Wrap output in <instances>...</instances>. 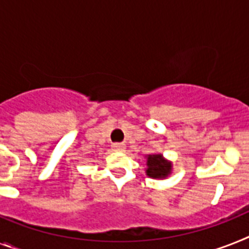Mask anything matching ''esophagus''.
Segmentation results:
<instances>
[{
  "mask_svg": "<svg viewBox=\"0 0 249 249\" xmlns=\"http://www.w3.org/2000/svg\"><path fill=\"white\" fill-rule=\"evenodd\" d=\"M113 150H116V151H122L124 149V143H121V142H114L112 145Z\"/></svg>",
  "mask_w": 249,
  "mask_h": 249,
  "instance_id": "34e87169",
  "label": "esophagus"
}]
</instances>
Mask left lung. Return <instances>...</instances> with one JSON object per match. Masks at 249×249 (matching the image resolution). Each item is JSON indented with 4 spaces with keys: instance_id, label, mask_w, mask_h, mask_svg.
I'll list each match as a JSON object with an SVG mask.
<instances>
[{
    "instance_id": "left-lung-1",
    "label": "left lung",
    "mask_w": 249,
    "mask_h": 249,
    "mask_svg": "<svg viewBox=\"0 0 249 249\" xmlns=\"http://www.w3.org/2000/svg\"><path fill=\"white\" fill-rule=\"evenodd\" d=\"M147 176L151 178H164L170 173V163L165 161L161 155H149L147 158Z\"/></svg>"
}]
</instances>
